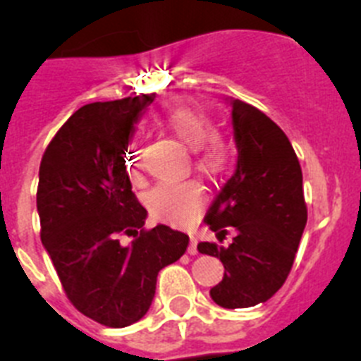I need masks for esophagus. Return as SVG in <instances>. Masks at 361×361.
Returning <instances> with one entry per match:
<instances>
[{
  "mask_svg": "<svg viewBox=\"0 0 361 361\" xmlns=\"http://www.w3.org/2000/svg\"><path fill=\"white\" fill-rule=\"evenodd\" d=\"M197 252V238L190 235V245H188V255H196Z\"/></svg>",
  "mask_w": 361,
  "mask_h": 361,
  "instance_id": "34e87169",
  "label": "esophagus"
}]
</instances>
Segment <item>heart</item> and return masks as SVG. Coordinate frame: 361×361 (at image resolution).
Instances as JSON below:
<instances>
[{"mask_svg":"<svg viewBox=\"0 0 361 361\" xmlns=\"http://www.w3.org/2000/svg\"><path fill=\"white\" fill-rule=\"evenodd\" d=\"M160 124L185 146L194 149V167L208 180H219L235 161V146L215 133L210 116L192 106H173L160 117ZM124 165L133 183L144 178L140 147L130 140L124 147ZM204 204V192L197 181H164L147 196V208L157 219L169 224H187L196 217Z\"/></svg>","mask_w":361,"mask_h":361,"instance_id":"obj_1","label":"heart"}]
</instances>
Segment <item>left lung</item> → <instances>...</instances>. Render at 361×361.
<instances>
[{
    "mask_svg": "<svg viewBox=\"0 0 361 361\" xmlns=\"http://www.w3.org/2000/svg\"><path fill=\"white\" fill-rule=\"evenodd\" d=\"M237 171L224 183L204 222L228 245L200 242L219 258L224 278L210 290L222 308H249L271 299L287 279L308 219L298 154L281 128L262 110L231 101Z\"/></svg>",
    "mask_w": 361,
    "mask_h": 361,
    "instance_id": "1",
    "label": "left lung"
}]
</instances>
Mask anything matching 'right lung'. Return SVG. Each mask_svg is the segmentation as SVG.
<instances>
[{
    "label": "right lung",
    "instance_id": "obj_1",
    "mask_svg": "<svg viewBox=\"0 0 361 361\" xmlns=\"http://www.w3.org/2000/svg\"><path fill=\"white\" fill-rule=\"evenodd\" d=\"M154 94L90 103L63 123L40 160V240L67 299L109 328L140 321L157 276L187 251L188 237L158 224L131 192L124 147ZM133 236L124 246L120 237Z\"/></svg>",
    "mask_w": 361,
    "mask_h": 361
}]
</instances>
